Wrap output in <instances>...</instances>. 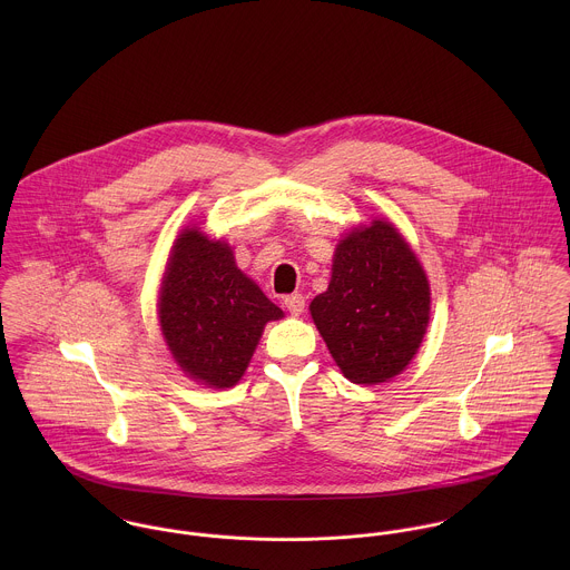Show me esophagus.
I'll use <instances>...</instances> for the list:
<instances>
[{
	"instance_id": "34e87169",
	"label": "esophagus",
	"mask_w": 570,
	"mask_h": 570,
	"mask_svg": "<svg viewBox=\"0 0 570 570\" xmlns=\"http://www.w3.org/2000/svg\"><path fill=\"white\" fill-rule=\"evenodd\" d=\"M285 307L292 316H301L305 312V296L303 294H292V296H285Z\"/></svg>"
}]
</instances>
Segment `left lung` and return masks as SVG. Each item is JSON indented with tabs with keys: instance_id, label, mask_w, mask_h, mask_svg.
Instances as JSON below:
<instances>
[{
	"instance_id": "obj_1",
	"label": "left lung",
	"mask_w": 570,
	"mask_h": 570,
	"mask_svg": "<svg viewBox=\"0 0 570 570\" xmlns=\"http://www.w3.org/2000/svg\"><path fill=\"white\" fill-rule=\"evenodd\" d=\"M344 377L382 384L414 357L430 321V285L391 222L351 230L333 254L331 283L309 305Z\"/></svg>"
}]
</instances>
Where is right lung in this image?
I'll list each match as a JSON object with an SVG mask.
<instances>
[{
  "label": "right lung",
  "mask_w": 570,
  "mask_h": 570,
  "mask_svg": "<svg viewBox=\"0 0 570 570\" xmlns=\"http://www.w3.org/2000/svg\"><path fill=\"white\" fill-rule=\"evenodd\" d=\"M158 316L179 368L210 389H230L283 312L237 267L230 245L186 228L166 263Z\"/></svg>",
  "instance_id": "obj_1"
}]
</instances>
